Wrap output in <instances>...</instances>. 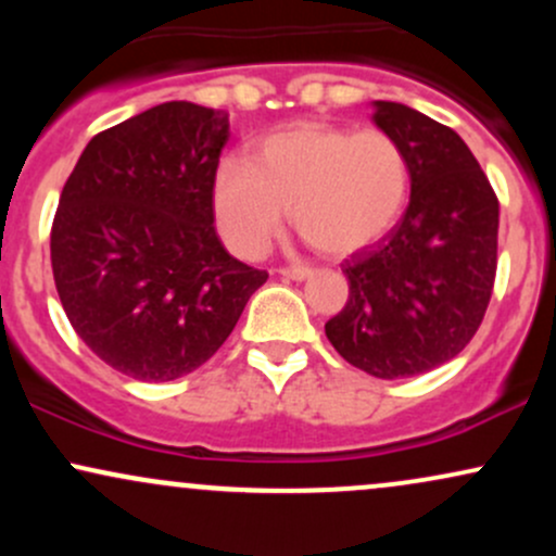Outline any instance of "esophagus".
I'll use <instances>...</instances> for the list:
<instances>
[{"label": "esophagus", "instance_id": "obj_1", "mask_svg": "<svg viewBox=\"0 0 556 556\" xmlns=\"http://www.w3.org/2000/svg\"><path fill=\"white\" fill-rule=\"evenodd\" d=\"M279 274L287 279H295V282H303V279H308L314 269L311 266H285V269H279Z\"/></svg>", "mask_w": 556, "mask_h": 556}]
</instances>
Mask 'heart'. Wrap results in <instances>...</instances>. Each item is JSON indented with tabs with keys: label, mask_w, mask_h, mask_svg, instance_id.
<instances>
[{
	"label": "heart",
	"mask_w": 556,
	"mask_h": 556,
	"mask_svg": "<svg viewBox=\"0 0 556 556\" xmlns=\"http://www.w3.org/2000/svg\"><path fill=\"white\" fill-rule=\"evenodd\" d=\"M410 193V164L392 136L298 125L261 140L253 164L225 159L214 212L229 245L248 258L282 232L287 208L318 251L344 256L397 225Z\"/></svg>",
	"instance_id": "heart-1"
}]
</instances>
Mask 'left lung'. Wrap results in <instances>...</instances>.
<instances>
[{"mask_svg":"<svg viewBox=\"0 0 556 556\" xmlns=\"http://www.w3.org/2000/svg\"><path fill=\"white\" fill-rule=\"evenodd\" d=\"M371 106L410 164V203L376 245L344 261L350 298L324 331L361 371L410 379L455 358L481 327L500 201L452 127L397 101Z\"/></svg>","mask_w":556,"mask_h":556,"instance_id":"left-lung-1","label":"left lung"}]
</instances>
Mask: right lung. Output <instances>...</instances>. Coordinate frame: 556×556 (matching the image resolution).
Wrapping results in <instances>:
<instances>
[{
    "instance_id": "add662e5",
    "label": "right lung",
    "mask_w": 556,
    "mask_h": 556,
    "mask_svg": "<svg viewBox=\"0 0 556 556\" xmlns=\"http://www.w3.org/2000/svg\"><path fill=\"white\" fill-rule=\"evenodd\" d=\"M227 140V112L167 101L88 140L62 188L54 285L73 329L114 371H195L269 279L229 256L214 229Z\"/></svg>"
}]
</instances>
